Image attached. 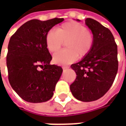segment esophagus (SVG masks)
<instances>
[{"label": "esophagus", "instance_id": "34e87169", "mask_svg": "<svg viewBox=\"0 0 126 126\" xmlns=\"http://www.w3.org/2000/svg\"><path fill=\"white\" fill-rule=\"evenodd\" d=\"M62 68H63V69H67L69 68V67L68 66H63V67H62Z\"/></svg>", "mask_w": 126, "mask_h": 126}]
</instances>
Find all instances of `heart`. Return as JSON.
Returning a JSON list of instances; mask_svg holds the SVG:
<instances>
[{"label":"heart","mask_w":126,"mask_h":126,"mask_svg":"<svg viewBox=\"0 0 126 126\" xmlns=\"http://www.w3.org/2000/svg\"><path fill=\"white\" fill-rule=\"evenodd\" d=\"M66 42V49L53 55V60L59 65H67L77 57L82 59L90 53L94 44V35L86 27L77 21L64 23L56 31L49 30L46 35V44L50 52H55Z\"/></svg>","instance_id":"obj_1"}]
</instances>
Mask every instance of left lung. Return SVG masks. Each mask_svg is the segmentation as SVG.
<instances>
[{
    "label": "left lung",
    "instance_id": "left-lung-1",
    "mask_svg": "<svg viewBox=\"0 0 126 126\" xmlns=\"http://www.w3.org/2000/svg\"><path fill=\"white\" fill-rule=\"evenodd\" d=\"M85 23L94 35V44L87 56L71 65L77 79L70 90L76 99L90 102L103 97L113 84L118 68V48L109 29L93 19Z\"/></svg>",
    "mask_w": 126,
    "mask_h": 126
}]
</instances>
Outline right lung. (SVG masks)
Listing matches in <instances>:
<instances>
[{
    "mask_svg": "<svg viewBox=\"0 0 126 126\" xmlns=\"http://www.w3.org/2000/svg\"><path fill=\"white\" fill-rule=\"evenodd\" d=\"M63 18L47 21L32 19L22 25L11 36L6 65L12 88L30 103H42L52 97L63 69L50 65L52 57L46 44V35Z\"/></svg>",
    "mask_w": 126,
    "mask_h": 126,
    "instance_id": "obj_1",
    "label": "right lung"
}]
</instances>
